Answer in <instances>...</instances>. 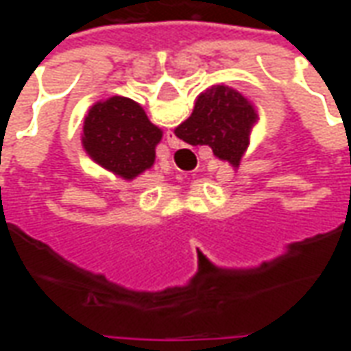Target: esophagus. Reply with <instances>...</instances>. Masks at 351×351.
<instances>
[{
	"mask_svg": "<svg viewBox=\"0 0 351 351\" xmlns=\"http://www.w3.org/2000/svg\"><path fill=\"white\" fill-rule=\"evenodd\" d=\"M165 138H167V145L171 146V148H178V146H180V141L176 138V135L173 131H167V133H165Z\"/></svg>",
	"mask_w": 351,
	"mask_h": 351,
	"instance_id": "1",
	"label": "esophagus"
}]
</instances>
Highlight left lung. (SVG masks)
Returning a JSON list of instances; mask_svg holds the SVG:
<instances>
[{"instance_id":"8db88e82","label":"left lung","mask_w":351,"mask_h":351,"mask_svg":"<svg viewBox=\"0 0 351 351\" xmlns=\"http://www.w3.org/2000/svg\"><path fill=\"white\" fill-rule=\"evenodd\" d=\"M163 131L130 97L110 95L93 103L82 125V148L90 160L123 180L152 167Z\"/></svg>"}]
</instances>
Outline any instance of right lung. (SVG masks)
Returning <instances> with one entry per match:
<instances>
[{"label": "right lung", "instance_id": "right-lung-1", "mask_svg": "<svg viewBox=\"0 0 351 351\" xmlns=\"http://www.w3.org/2000/svg\"><path fill=\"white\" fill-rule=\"evenodd\" d=\"M258 120V110L243 92L216 84L199 93L193 112L176 128L175 135L191 146H210L218 160L237 169Z\"/></svg>", "mask_w": 351, "mask_h": 351}]
</instances>
